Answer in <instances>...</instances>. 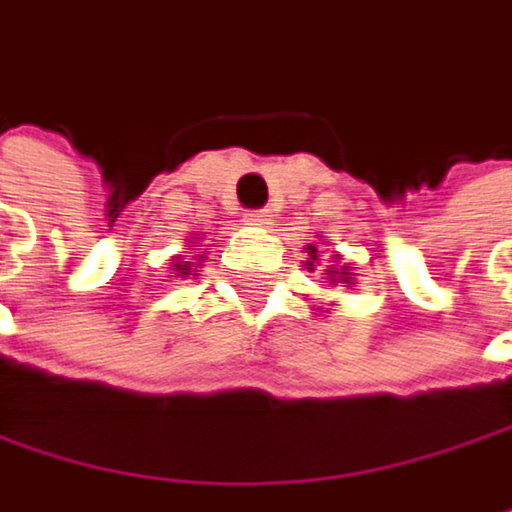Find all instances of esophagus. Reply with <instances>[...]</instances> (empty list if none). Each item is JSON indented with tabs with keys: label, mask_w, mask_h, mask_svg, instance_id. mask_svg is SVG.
Instances as JSON below:
<instances>
[{
	"label": "esophagus",
	"mask_w": 512,
	"mask_h": 512,
	"mask_svg": "<svg viewBox=\"0 0 512 512\" xmlns=\"http://www.w3.org/2000/svg\"><path fill=\"white\" fill-rule=\"evenodd\" d=\"M271 220H274V214L268 208H259V211H250L247 214V223L250 226H271Z\"/></svg>",
	"instance_id": "obj_1"
}]
</instances>
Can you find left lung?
<instances>
[{"mask_svg":"<svg viewBox=\"0 0 512 512\" xmlns=\"http://www.w3.org/2000/svg\"><path fill=\"white\" fill-rule=\"evenodd\" d=\"M304 253H307V262H304V268H307V271H316L319 265H325V262H322V250H319L316 244H307V247H304ZM322 274H325L322 280H325V283H331V286H346V289H352V286H355L352 262H343V256H340L337 250L331 253V262L322 268Z\"/></svg>","mask_w":512,"mask_h":512,"instance_id":"1","label":"left lung"}]
</instances>
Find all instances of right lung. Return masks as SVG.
<instances>
[{"instance_id": "add662e5", "label": "right lung", "mask_w": 512, "mask_h": 512, "mask_svg": "<svg viewBox=\"0 0 512 512\" xmlns=\"http://www.w3.org/2000/svg\"><path fill=\"white\" fill-rule=\"evenodd\" d=\"M193 247H199V241H190V247H184V250H193ZM193 259H196V262H187L181 253H178V256H172V271H175V277H181V280H187L190 274L196 277V268L205 262V253H196Z\"/></svg>"}]
</instances>
